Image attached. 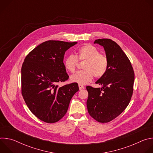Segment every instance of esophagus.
<instances>
[{
  "mask_svg": "<svg viewBox=\"0 0 153 153\" xmlns=\"http://www.w3.org/2000/svg\"><path fill=\"white\" fill-rule=\"evenodd\" d=\"M79 90H82V89H83V88H85V86H83V85H79Z\"/></svg>",
  "mask_w": 153,
  "mask_h": 153,
  "instance_id": "obj_1",
  "label": "esophagus"
}]
</instances>
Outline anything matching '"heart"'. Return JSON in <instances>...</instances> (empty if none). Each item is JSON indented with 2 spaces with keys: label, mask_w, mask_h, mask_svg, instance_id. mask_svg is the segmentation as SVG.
<instances>
[{
  "label": "heart",
  "mask_w": 153,
  "mask_h": 153,
  "mask_svg": "<svg viewBox=\"0 0 153 153\" xmlns=\"http://www.w3.org/2000/svg\"><path fill=\"white\" fill-rule=\"evenodd\" d=\"M80 61L85 60L83 70L76 72L73 74L70 79L73 82L80 85H85L91 81L93 77H102L108 68V59L107 56L100 53L99 50L91 44H85L80 47L77 52V57L70 55L64 60L65 69L71 73H74L78 65V59Z\"/></svg>",
  "instance_id": "obj_1"
}]
</instances>
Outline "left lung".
Returning a JSON list of instances; mask_svg holds the SVG:
<instances>
[{
    "instance_id": "8db88e82",
    "label": "left lung",
    "mask_w": 153,
    "mask_h": 153,
    "mask_svg": "<svg viewBox=\"0 0 153 153\" xmlns=\"http://www.w3.org/2000/svg\"><path fill=\"white\" fill-rule=\"evenodd\" d=\"M94 43L103 47L109 64L106 74L96 82L102 87L86 86V105L94 119L107 123L119 116L128 105L133 93L134 72L128 57L114 41L99 39Z\"/></svg>"
}]
</instances>
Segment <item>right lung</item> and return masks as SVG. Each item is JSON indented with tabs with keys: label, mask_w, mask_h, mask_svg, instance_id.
Instances as JSON below:
<instances>
[{
	"label": "right lung",
	"mask_w": 153,
	"mask_h": 153,
	"mask_svg": "<svg viewBox=\"0 0 153 153\" xmlns=\"http://www.w3.org/2000/svg\"><path fill=\"white\" fill-rule=\"evenodd\" d=\"M77 42L48 40L26 56L21 68V90L31 113L46 123L58 122L67 113L77 83L59 87L69 76L63 63L65 51Z\"/></svg>",
	"instance_id": "add662e5"
}]
</instances>
